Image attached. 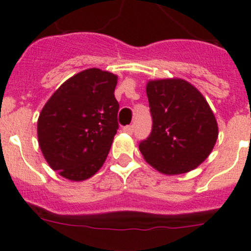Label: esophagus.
Segmentation results:
<instances>
[{
  "mask_svg": "<svg viewBox=\"0 0 251 251\" xmlns=\"http://www.w3.org/2000/svg\"><path fill=\"white\" fill-rule=\"evenodd\" d=\"M133 130H134V127H133V126H126V127H123V132L128 133V134H132Z\"/></svg>",
  "mask_w": 251,
  "mask_h": 251,
  "instance_id": "1",
  "label": "esophagus"
}]
</instances>
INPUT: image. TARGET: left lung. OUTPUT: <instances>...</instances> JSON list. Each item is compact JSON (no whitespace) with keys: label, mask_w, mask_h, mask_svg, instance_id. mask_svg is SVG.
Wrapping results in <instances>:
<instances>
[{"label":"left lung","mask_w":251,"mask_h":251,"mask_svg":"<svg viewBox=\"0 0 251 251\" xmlns=\"http://www.w3.org/2000/svg\"><path fill=\"white\" fill-rule=\"evenodd\" d=\"M152 130L139 143L151 166L166 175H179L201 165L216 143L217 123L199 90L182 79L147 84Z\"/></svg>","instance_id":"1"}]
</instances>
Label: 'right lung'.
Segmentation results:
<instances>
[{
	"instance_id": "right-lung-1",
	"label": "right lung",
	"mask_w": 251,
	"mask_h": 251,
	"mask_svg": "<svg viewBox=\"0 0 251 251\" xmlns=\"http://www.w3.org/2000/svg\"><path fill=\"white\" fill-rule=\"evenodd\" d=\"M117 79L100 69L84 70L60 86L40 113V148L65 178L83 181L103 166L119 128Z\"/></svg>"
}]
</instances>
